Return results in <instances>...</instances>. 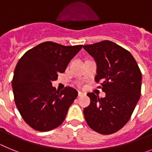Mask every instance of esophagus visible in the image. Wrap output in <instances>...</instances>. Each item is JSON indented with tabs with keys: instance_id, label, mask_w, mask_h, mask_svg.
<instances>
[{
	"instance_id": "obj_1",
	"label": "esophagus",
	"mask_w": 152,
	"mask_h": 152,
	"mask_svg": "<svg viewBox=\"0 0 152 152\" xmlns=\"http://www.w3.org/2000/svg\"><path fill=\"white\" fill-rule=\"evenodd\" d=\"M85 94L83 92H80V91H78V96H84Z\"/></svg>"
}]
</instances>
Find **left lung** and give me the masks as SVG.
Wrapping results in <instances>:
<instances>
[{
	"label": "left lung",
	"mask_w": 152,
	"mask_h": 152,
	"mask_svg": "<svg viewBox=\"0 0 152 152\" xmlns=\"http://www.w3.org/2000/svg\"><path fill=\"white\" fill-rule=\"evenodd\" d=\"M84 49L96 63L95 81H101L104 98L88 93L91 103L84 109L90 128L110 135L127 123L141 95L142 73L129 51L109 40L85 45Z\"/></svg>",
	"instance_id": "8db88e82"
}]
</instances>
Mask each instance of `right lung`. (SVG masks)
Masks as SVG:
<instances>
[{"instance_id":"add662e5","label":"right lung","mask_w":152,"mask_h":152,"mask_svg":"<svg viewBox=\"0 0 152 152\" xmlns=\"http://www.w3.org/2000/svg\"><path fill=\"white\" fill-rule=\"evenodd\" d=\"M82 46L45 42L28 50L17 62L12 80L14 101L24 121L35 130L54 129L65 119L77 91L66 87L59 92L52 82Z\"/></svg>"}]
</instances>
